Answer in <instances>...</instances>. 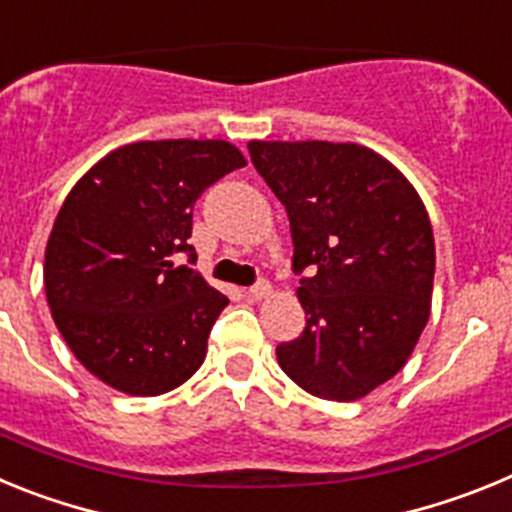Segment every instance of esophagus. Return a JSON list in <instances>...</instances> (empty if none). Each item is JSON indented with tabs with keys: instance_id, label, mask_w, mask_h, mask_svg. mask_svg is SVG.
Returning <instances> with one entry per match:
<instances>
[{
	"instance_id": "obj_1",
	"label": "esophagus",
	"mask_w": 512,
	"mask_h": 512,
	"mask_svg": "<svg viewBox=\"0 0 512 512\" xmlns=\"http://www.w3.org/2000/svg\"><path fill=\"white\" fill-rule=\"evenodd\" d=\"M269 295H271V284L266 282V279H259V282L248 287V297H253V300H264V297Z\"/></svg>"
}]
</instances>
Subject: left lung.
Here are the masks:
<instances>
[{
    "label": "left lung",
    "mask_w": 512,
    "mask_h": 512,
    "mask_svg": "<svg viewBox=\"0 0 512 512\" xmlns=\"http://www.w3.org/2000/svg\"><path fill=\"white\" fill-rule=\"evenodd\" d=\"M248 153L287 210L307 315L277 346L279 366L310 395L359 400L400 372L428 323V212L390 161L356 143L253 140Z\"/></svg>",
    "instance_id": "8db88e82"
}]
</instances>
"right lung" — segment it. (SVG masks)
Returning <instances> with one entry per match:
<instances>
[{
    "label": "right lung",
    "instance_id": "1",
    "mask_svg": "<svg viewBox=\"0 0 512 512\" xmlns=\"http://www.w3.org/2000/svg\"><path fill=\"white\" fill-rule=\"evenodd\" d=\"M241 166L225 140H143L71 189L45 248V297L63 341L104 384L164 395L202 366L228 297L192 269V212Z\"/></svg>",
    "mask_w": 512,
    "mask_h": 512
}]
</instances>
